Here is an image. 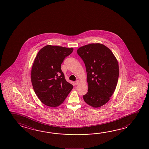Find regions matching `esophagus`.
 <instances>
[{"mask_svg":"<svg viewBox=\"0 0 149 149\" xmlns=\"http://www.w3.org/2000/svg\"><path fill=\"white\" fill-rule=\"evenodd\" d=\"M79 81H78V80H77V81H75L76 85H78V84H79Z\"/></svg>","mask_w":149,"mask_h":149,"instance_id":"esophagus-1","label":"esophagus"}]
</instances>
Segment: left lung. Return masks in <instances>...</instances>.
Returning <instances> with one entry per match:
<instances>
[{
	"mask_svg": "<svg viewBox=\"0 0 149 149\" xmlns=\"http://www.w3.org/2000/svg\"><path fill=\"white\" fill-rule=\"evenodd\" d=\"M77 53L85 64L87 75L88 89L84 100L94 108L102 106L109 100L117 85V60L108 47L100 43L81 47Z\"/></svg>",
	"mask_w": 149,
	"mask_h": 149,
	"instance_id": "1",
	"label": "left lung"
}]
</instances>
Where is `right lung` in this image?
Here are the masks:
<instances>
[{
    "label": "right lung",
    "mask_w": 149,
    "mask_h": 149,
    "mask_svg": "<svg viewBox=\"0 0 149 149\" xmlns=\"http://www.w3.org/2000/svg\"><path fill=\"white\" fill-rule=\"evenodd\" d=\"M73 51L47 45L38 53L32 67L31 79L35 93L43 104L56 107L62 104L73 86L66 81L61 65Z\"/></svg>",
    "instance_id": "1"
}]
</instances>
